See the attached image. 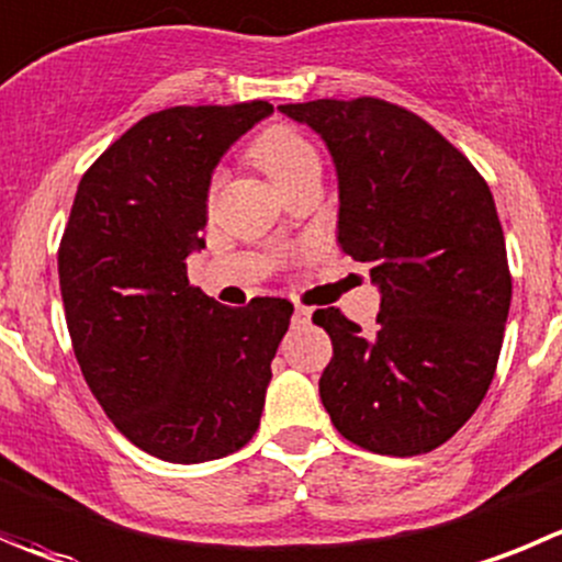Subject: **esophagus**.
I'll list each match as a JSON object with an SVG mask.
<instances>
[{
    "mask_svg": "<svg viewBox=\"0 0 562 562\" xmlns=\"http://www.w3.org/2000/svg\"><path fill=\"white\" fill-rule=\"evenodd\" d=\"M292 319H295V325L312 323V308H308V306H295V314H292Z\"/></svg>",
    "mask_w": 562,
    "mask_h": 562,
    "instance_id": "1",
    "label": "esophagus"
}]
</instances>
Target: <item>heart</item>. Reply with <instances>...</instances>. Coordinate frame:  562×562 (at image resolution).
I'll return each mask as SVG.
<instances>
[{"instance_id": "b5f03b06", "label": "heart", "mask_w": 562, "mask_h": 562, "mask_svg": "<svg viewBox=\"0 0 562 562\" xmlns=\"http://www.w3.org/2000/svg\"><path fill=\"white\" fill-rule=\"evenodd\" d=\"M250 157L278 187L290 184L306 170L319 168V157L312 143L290 124L265 126L250 143ZM217 187H221V173L212 181V190Z\"/></svg>"}]
</instances>
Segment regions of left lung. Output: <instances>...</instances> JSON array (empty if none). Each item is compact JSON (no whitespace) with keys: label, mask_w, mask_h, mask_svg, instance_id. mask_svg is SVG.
Listing matches in <instances>:
<instances>
[{"label":"left lung","mask_w":562,"mask_h":562,"mask_svg":"<svg viewBox=\"0 0 562 562\" xmlns=\"http://www.w3.org/2000/svg\"><path fill=\"white\" fill-rule=\"evenodd\" d=\"M278 110L317 132L339 179V245L381 290L375 330L317 308L334 358L319 397L378 456H422L483 403L510 312L494 195L474 165L405 106L361 95Z\"/></svg>","instance_id":"8db88e82"}]
</instances>
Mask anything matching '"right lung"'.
Masks as SVG:
<instances>
[{"label": "right lung", "mask_w": 562, "mask_h": 562, "mask_svg": "<svg viewBox=\"0 0 562 562\" xmlns=\"http://www.w3.org/2000/svg\"><path fill=\"white\" fill-rule=\"evenodd\" d=\"M267 101L170 106L137 121L79 181L57 270L79 370L112 425L170 463L254 438L292 303L228 308L187 281L212 173Z\"/></svg>", "instance_id": "obj_1"}]
</instances>
